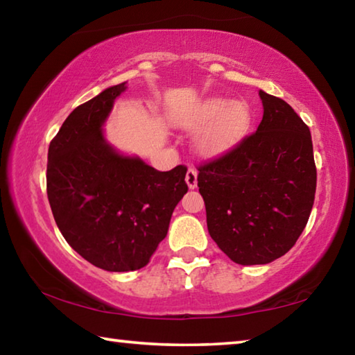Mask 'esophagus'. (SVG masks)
Masks as SVG:
<instances>
[{"label":"esophagus","instance_id":"1","mask_svg":"<svg viewBox=\"0 0 355 355\" xmlns=\"http://www.w3.org/2000/svg\"><path fill=\"white\" fill-rule=\"evenodd\" d=\"M186 183H188L189 189H194L197 186V171L194 167H189L188 172H186Z\"/></svg>","mask_w":355,"mask_h":355}]
</instances>
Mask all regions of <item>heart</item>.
Listing matches in <instances>:
<instances>
[{
    "label": "heart",
    "instance_id": "heart-1",
    "mask_svg": "<svg viewBox=\"0 0 355 355\" xmlns=\"http://www.w3.org/2000/svg\"><path fill=\"white\" fill-rule=\"evenodd\" d=\"M252 114L244 101L208 98L183 119V127L200 128L208 125L199 137V147L208 156L230 150L249 130Z\"/></svg>",
    "mask_w": 355,
    "mask_h": 355
}]
</instances>
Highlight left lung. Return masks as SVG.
Segmentation results:
<instances>
[{
    "label": "left lung",
    "mask_w": 355,
    "mask_h": 355,
    "mask_svg": "<svg viewBox=\"0 0 355 355\" xmlns=\"http://www.w3.org/2000/svg\"><path fill=\"white\" fill-rule=\"evenodd\" d=\"M263 119L255 133L200 164L209 236L238 264H266L296 244L316 191L307 125L282 98L260 91Z\"/></svg>",
    "instance_id": "obj_1"
}]
</instances>
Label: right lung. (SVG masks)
<instances>
[{
    "instance_id": "right-lung-1",
    "label": "right lung",
    "mask_w": 355,
    "mask_h": 355,
    "mask_svg": "<svg viewBox=\"0 0 355 355\" xmlns=\"http://www.w3.org/2000/svg\"><path fill=\"white\" fill-rule=\"evenodd\" d=\"M125 83L71 111L48 148L46 194L71 249L111 272L148 264L169 230L173 208L188 192V167L159 172L119 155L101 133Z\"/></svg>"
}]
</instances>
